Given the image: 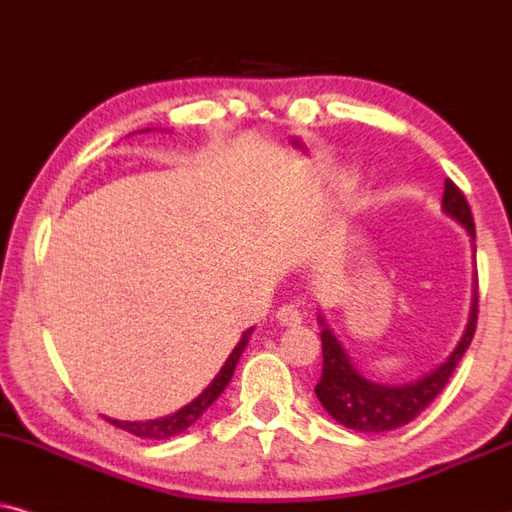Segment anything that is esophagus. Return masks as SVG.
<instances>
[{
    "label": "esophagus",
    "instance_id": "34e87169",
    "mask_svg": "<svg viewBox=\"0 0 512 512\" xmlns=\"http://www.w3.org/2000/svg\"><path fill=\"white\" fill-rule=\"evenodd\" d=\"M276 321L281 323V326H300V323H302V314L297 312L295 307H290V304H286V307L278 309Z\"/></svg>",
    "mask_w": 512,
    "mask_h": 512
}]
</instances>
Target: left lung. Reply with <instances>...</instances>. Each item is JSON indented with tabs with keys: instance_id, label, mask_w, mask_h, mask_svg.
<instances>
[{
	"instance_id": "8db88e82",
	"label": "left lung",
	"mask_w": 512,
	"mask_h": 512,
	"mask_svg": "<svg viewBox=\"0 0 512 512\" xmlns=\"http://www.w3.org/2000/svg\"><path fill=\"white\" fill-rule=\"evenodd\" d=\"M442 210L446 217H451L468 231L472 252H475V222L468 200L454 181H444ZM316 321L321 326V347H323V368L321 380L316 383L314 392L321 401L328 416H333L340 425L357 432H390L401 425L411 423L435 401L444 385L449 383L451 373L456 371L458 361L468 352L472 335L477 326V271L472 278V302L465 331L454 347V352L446 357L442 364L432 368L430 373L420 375L409 383H380V380L366 378L364 373L354 366L347 349L335 338L333 328L323 319V314H316Z\"/></svg>"
}]
</instances>
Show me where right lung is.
<instances>
[{"label": "right lung", "instance_id": "obj_1", "mask_svg": "<svg viewBox=\"0 0 512 512\" xmlns=\"http://www.w3.org/2000/svg\"><path fill=\"white\" fill-rule=\"evenodd\" d=\"M141 132H151V129H141ZM252 331H255V328H248V331L241 335V340H238L234 352L229 354V359L224 361L222 368H219V373L212 378V383L205 387L196 399L189 401L186 406H181L179 411L167 413V416H160V418H151V420H115V418H106V420L108 423H113L115 428L129 432V435L139 439H153V442H158V439H170L174 435H179V432H184L186 428H191V425L196 423V420L203 416L212 404H215L219 394L226 390V385H229V380L234 378L236 364L238 359H241V354L245 352V345L250 342Z\"/></svg>", "mask_w": 512, "mask_h": 512}]
</instances>
